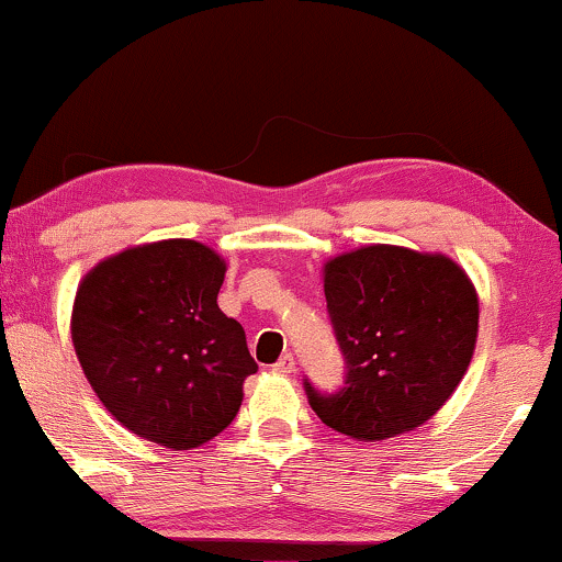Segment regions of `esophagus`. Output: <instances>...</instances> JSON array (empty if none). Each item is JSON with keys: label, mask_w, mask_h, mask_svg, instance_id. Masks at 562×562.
I'll return each mask as SVG.
<instances>
[{"label": "esophagus", "mask_w": 562, "mask_h": 562, "mask_svg": "<svg viewBox=\"0 0 562 562\" xmlns=\"http://www.w3.org/2000/svg\"><path fill=\"white\" fill-rule=\"evenodd\" d=\"M276 371H279V374H294V371H296V361H294V356H291V353H283L281 359H279V363H276Z\"/></svg>", "instance_id": "34e87169"}]
</instances>
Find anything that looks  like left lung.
Returning a JSON list of instances; mask_svg holds the SVG:
<instances>
[{"instance_id": "8db88e82", "label": "left lung", "mask_w": 562, "mask_h": 562, "mask_svg": "<svg viewBox=\"0 0 562 562\" xmlns=\"http://www.w3.org/2000/svg\"><path fill=\"white\" fill-rule=\"evenodd\" d=\"M327 312L346 356V387L312 411L356 441L424 426L451 397L477 344L475 283L449 255L363 245L323 266Z\"/></svg>"}]
</instances>
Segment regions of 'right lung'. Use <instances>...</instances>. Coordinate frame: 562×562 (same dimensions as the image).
Returning <instances> with one entry per match:
<instances>
[{"label":"right lung","mask_w":562,"mask_h":562,"mask_svg":"<svg viewBox=\"0 0 562 562\" xmlns=\"http://www.w3.org/2000/svg\"><path fill=\"white\" fill-rule=\"evenodd\" d=\"M227 263L195 239L100 260L79 281L71 344L105 411L159 447L195 449L227 428L258 371L245 330L218 310Z\"/></svg>","instance_id":"add662e5"}]
</instances>
